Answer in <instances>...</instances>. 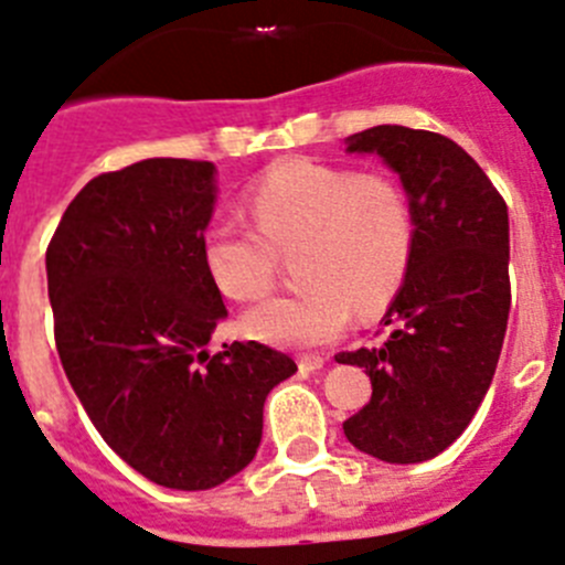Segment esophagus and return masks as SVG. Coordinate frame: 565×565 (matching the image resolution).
<instances>
[{
    "mask_svg": "<svg viewBox=\"0 0 565 565\" xmlns=\"http://www.w3.org/2000/svg\"><path fill=\"white\" fill-rule=\"evenodd\" d=\"M324 355H319V353H305V355H299V370L302 372H317V370H322L324 366Z\"/></svg>",
    "mask_w": 565,
    "mask_h": 565,
    "instance_id": "obj_1",
    "label": "esophagus"
}]
</instances>
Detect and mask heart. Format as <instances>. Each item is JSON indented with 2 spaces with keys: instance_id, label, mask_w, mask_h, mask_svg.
Returning <instances> with one entry per match:
<instances>
[{
  "instance_id": "b5f03b06",
  "label": "heart",
  "mask_w": 565,
  "mask_h": 565,
  "mask_svg": "<svg viewBox=\"0 0 565 565\" xmlns=\"http://www.w3.org/2000/svg\"><path fill=\"white\" fill-rule=\"evenodd\" d=\"M255 230L210 226L201 257L224 297L271 294L282 260H294L297 294L248 310L255 339L319 347L344 333L355 308L372 317L401 291L417 243L408 190L386 170L291 159L266 170L243 195Z\"/></svg>"
}]
</instances>
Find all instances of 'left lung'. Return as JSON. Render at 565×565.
Returning a JSON list of instances; mask_svg holds the SVG:
<instances>
[{"label":"left lung","mask_w":565,"mask_h":565,"mask_svg":"<svg viewBox=\"0 0 565 565\" xmlns=\"http://www.w3.org/2000/svg\"><path fill=\"white\" fill-rule=\"evenodd\" d=\"M347 151L377 153L401 173L417 243L384 317L390 335L335 355L372 381L344 434L381 462H426L468 428L495 375L512 299L507 204L443 134L375 126L353 134Z\"/></svg>","instance_id":"obj_1"}]
</instances>
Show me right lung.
Wrapping results in <instances>:
<instances>
[{
	"instance_id": "right-lung-1",
	"label": "right lung",
	"mask_w": 565,
	"mask_h": 565,
	"mask_svg": "<svg viewBox=\"0 0 565 565\" xmlns=\"http://www.w3.org/2000/svg\"><path fill=\"white\" fill-rule=\"evenodd\" d=\"M212 175L201 159L95 175L46 246L55 347L77 401L117 457L173 490L241 473L266 395L297 372L260 341L206 350L226 317L201 257Z\"/></svg>"
}]
</instances>
